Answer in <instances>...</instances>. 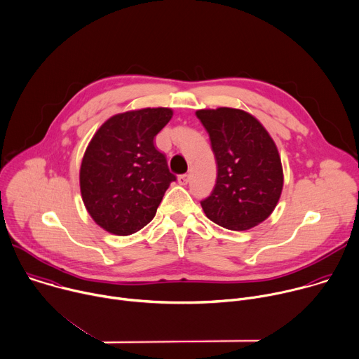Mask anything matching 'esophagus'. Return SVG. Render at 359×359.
Masks as SVG:
<instances>
[{"label": "esophagus", "instance_id": "esophagus-1", "mask_svg": "<svg viewBox=\"0 0 359 359\" xmlns=\"http://www.w3.org/2000/svg\"><path fill=\"white\" fill-rule=\"evenodd\" d=\"M189 180H190V176H189L187 173H186V175H180V176L177 177V182H179L180 184H187Z\"/></svg>", "mask_w": 359, "mask_h": 359}]
</instances>
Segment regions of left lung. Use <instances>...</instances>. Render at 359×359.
<instances>
[{"mask_svg": "<svg viewBox=\"0 0 359 359\" xmlns=\"http://www.w3.org/2000/svg\"><path fill=\"white\" fill-rule=\"evenodd\" d=\"M208 133L217 162V180L211 194L201 200L205 215L232 229H250L275 210L283 170L278 148L255 116L221 107L196 112Z\"/></svg>", "mask_w": 359, "mask_h": 359, "instance_id": "8db88e82", "label": "left lung"}]
</instances>
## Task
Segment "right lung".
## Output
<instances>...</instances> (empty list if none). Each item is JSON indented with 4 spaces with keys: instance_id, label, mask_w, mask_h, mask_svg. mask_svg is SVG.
Instances as JSON below:
<instances>
[{
    "instance_id": "1",
    "label": "right lung",
    "mask_w": 359,
    "mask_h": 359,
    "mask_svg": "<svg viewBox=\"0 0 359 359\" xmlns=\"http://www.w3.org/2000/svg\"><path fill=\"white\" fill-rule=\"evenodd\" d=\"M170 108L116 114L90 141L80 168L83 203L91 218L115 235H131L156 214L176 176L154 140L170 121Z\"/></svg>"
}]
</instances>
